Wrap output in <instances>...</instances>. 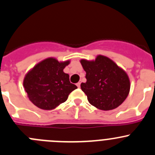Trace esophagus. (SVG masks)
<instances>
[{"label":"esophagus","instance_id":"esophagus-1","mask_svg":"<svg viewBox=\"0 0 155 155\" xmlns=\"http://www.w3.org/2000/svg\"><path fill=\"white\" fill-rule=\"evenodd\" d=\"M80 85H81V83H80V82H78V83L76 84V85H77V87H78V88H80Z\"/></svg>","mask_w":155,"mask_h":155}]
</instances>
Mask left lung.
Wrapping results in <instances>:
<instances>
[{
    "label": "left lung",
    "instance_id": "1",
    "mask_svg": "<svg viewBox=\"0 0 155 155\" xmlns=\"http://www.w3.org/2000/svg\"><path fill=\"white\" fill-rule=\"evenodd\" d=\"M80 63L87 80L81 83V88L91 105L99 110H110L126 100L130 90V79L112 60L97 55L94 61L82 59Z\"/></svg>",
    "mask_w": 155,
    "mask_h": 155
}]
</instances>
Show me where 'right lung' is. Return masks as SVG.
Wrapping results in <instances>:
<instances>
[{
  "label": "right lung",
  "mask_w": 155,
  "mask_h": 155,
  "mask_svg": "<svg viewBox=\"0 0 155 155\" xmlns=\"http://www.w3.org/2000/svg\"><path fill=\"white\" fill-rule=\"evenodd\" d=\"M70 63V61L59 62L56 58H46L25 74L23 87L33 104L49 110L67 100L69 94L77 88L70 83V76L64 72Z\"/></svg>",
  "instance_id": "add662e5"
}]
</instances>
